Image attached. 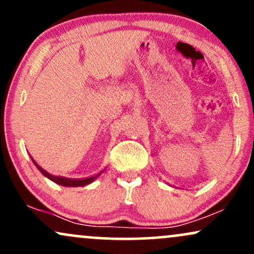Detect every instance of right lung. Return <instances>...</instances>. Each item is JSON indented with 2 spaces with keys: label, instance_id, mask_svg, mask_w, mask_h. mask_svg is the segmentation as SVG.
I'll use <instances>...</instances> for the list:
<instances>
[{
  "label": "right lung",
  "instance_id": "right-lung-1",
  "mask_svg": "<svg viewBox=\"0 0 254 254\" xmlns=\"http://www.w3.org/2000/svg\"><path fill=\"white\" fill-rule=\"evenodd\" d=\"M34 162V161H33ZM34 165L37 166V168L42 172V174H44L46 178H49V179L52 180V182H55L58 185H62V186H84L87 185V184L92 183L93 180L97 178L99 174L101 173H98L95 174V176H92V177H88V178H82V179H70V178H64V177H57V176H52V174L48 173L46 171H44L40 166H38L36 162H34Z\"/></svg>",
  "mask_w": 254,
  "mask_h": 254
}]
</instances>
